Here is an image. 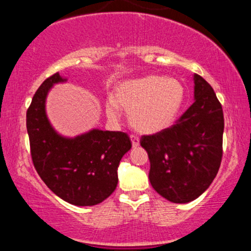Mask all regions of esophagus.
<instances>
[{
	"label": "esophagus",
	"mask_w": 251,
	"mask_h": 251,
	"mask_svg": "<svg viewBox=\"0 0 251 251\" xmlns=\"http://www.w3.org/2000/svg\"><path fill=\"white\" fill-rule=\"evenodd\" d=\"M131 142H132V146L133 148H137V146H139V138L135 137V135H131Z\"/></svg>",
	"instance_id": "esophagus-1"
}]
</instances>
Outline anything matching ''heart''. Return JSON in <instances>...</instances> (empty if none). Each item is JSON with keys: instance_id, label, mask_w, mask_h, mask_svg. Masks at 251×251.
<instances>
[{"instance_id": "heart-1", "label": "heart", "mask_w": 251, "mask_h": 251, "mask_svg": "<svg viewBox=\"0 0 251 251\" xmlns=\"http://www.w3.org/2000/svg\"><path fill=\"white\" fill-rule=\"evenodd\" d=\"M185 101V88L179 80L164 75H146L118 83L113 98L106 100V114L118 120L128 113L129 125L137 132L154 134L176 122Z\"/></svg>"}]
</instances>
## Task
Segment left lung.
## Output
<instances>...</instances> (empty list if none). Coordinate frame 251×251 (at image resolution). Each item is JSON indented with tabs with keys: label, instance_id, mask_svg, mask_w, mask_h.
Here are the masks:
<instances>
[{
	"label": "left lung",
	"instance_id": "obj_1",
	"mask_svg": "<svg viewBox=\"0 0 251 251\" xmlns=\"http://www.w3.org/2000/svg\"><path fill=\"white\" fill-rule=\"evenodd\" d=\"M195 101L171 127L143 135L150 183L172 203H189L209 188L222 160L224 118L214 89L194 74Z\"/></svg>",
	"mask_w": 251,
	"mask_h": 251
}]
</instances>
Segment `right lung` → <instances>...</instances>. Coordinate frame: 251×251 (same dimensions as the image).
I'll return each mask as SVG.
<instances>
[{
  "label": "right lung",
  "instance_id": "1",
  "mask_svg": "<svg viewBox=\"0 0 251 251\" xmlns=\"http://www.w3.org/2000/svg\"><path fill=\"white\" fill-rule=\"evenodd\" d=\"M67 79L55 73L40 86L27 111L31 159L51 191L67 203L92 206L112 195L118 184V166L132 148L128 135L92 128L65 137L53 127L46 112L50 88Z\"/></svg>",
  "mask_w": 251,
  "mask_h": 251
}]
</instances>
